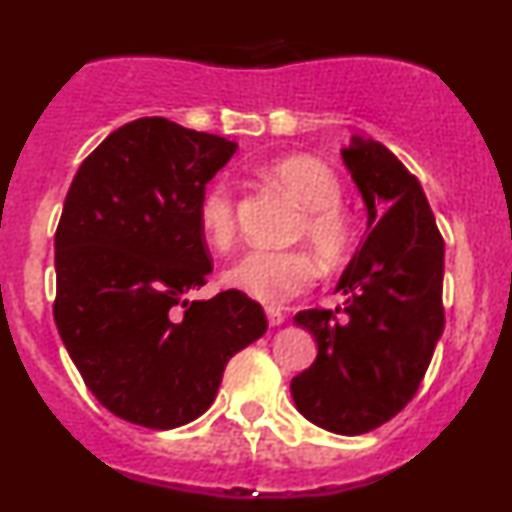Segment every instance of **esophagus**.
<instances>
[{"mask_svg":"<svg viewBox=\"0 0 512 512\" xmlns=\"http://www.w3.org/2000/svg\"><path fill=\"white\" fill-rule=\"evenodd\" d=\"M267 320H269V325H272V327H279L281 322H284V313H281V310H276V308H267Z\"/></svg>","mask_w":512,"mask_h":512,"instance_id":"34e87169","label":"esophagus"}]
</instances>
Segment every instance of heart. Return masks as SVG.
Wrapping results in <instances>:
<instances>
[{"label": "heart", "instance_id": "obj_1", "mask_svg": "<svg viewBox=\"0 0 512 512\" xmlns=\"http://www.w3.org/2000/svg\"><path fill=\"white\" fill-rule=\"evenodd\" d=\"M272 185L284 190L303 209L298 236L325 267H337L349 255L354 240L351 216L339 207L342 185L327 163L313 156H286L264 170ZM199 228L216 250L231 248L236 238V199L226 185H211L199 199ZM231 289L267 305L298 296L313 281V264L303 252L250 250L223 272Z\"/></svg>", "mask_w": 512, "mask_h": 512}]
</instances>
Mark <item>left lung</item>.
Segmentation results:
<instances>
[{
	"mask_svg": "<svg viewBox=\"0 0 512 512\" xmlns=\"http://www.w3.org/2000/svg\"><path fill=\"white\" fill-rule=\"evenodd\" d=\"M342 161L366 204V238L339 276L344 320L320 308L293 317L317 358L291 380V397L310 424L361 436L407 407L424 380L445 327V245L421 182L385 144L354 134Z\"/></svg>",
	"mask_w": 512,
	"mask_h": 512,
	"instance_id": "8db88e82",
	"label": "left lung"
}]
</instances>
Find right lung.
<instances>
[{
	"instance_id": "add662e5",
	"label": "right lung",
	"mask_w": 512,
	"mask_h": 512,
	"mask_svg": "<svg viewBox=\"0 0 512 512\" xmlns=\"http://www.w3.org/2000/svg\"><path fill=\"white\" fill-rule=\"evenodd\" d=\"M236 151L142 117L108 134L69 185L55 233L57 330L88 390L129 424L195 421L228 358L267 332L243 291L185 298L211 274L199 199Z\"/></svg>"
}]
</instances>
